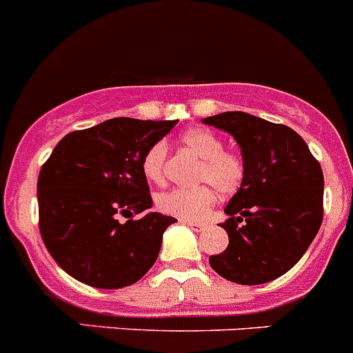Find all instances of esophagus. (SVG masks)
Wrapping results in <instances>:
<instances>
[{
    "mask_svg": "<svg viewBox=\"0 0 353 353\" xmlns=\"http://www.w3.org/2000/svg\"><path fill=\"white\" fill-rule=\"evenodd\" d=\"M184 225H188L192 230H195V232H202L203 228H205V225L203 223H196V221H183Z\"/></svg>",
    "mask_w": 353,
    "mask_h": 353,
    "instance_id": "34e87169",
    "label": "esophagus"
}]
</instances>
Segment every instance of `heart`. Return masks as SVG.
<instances>
[{
    "label": "heart",
    "instance_id": "1",
    "mask_svg": "<svg viewBox=\"0 0 353 353\" xmlns=\"http://www.w3.org/2000/svg\"><path fill=\"white\" fill-rule=\"evenodd\" d=\"M181 143L202 160L196 181L210 183L223 195H233L239 192L245 177V163L236 153L225 151V144L214 132L205 128H192L181 136ZM167 146L157 143L146 151L143 158V174L151 183L160 184L165 176ZM212 186L177 188L161 193L157 205L161 212L179 217L183 221H202L216 202V192Z\"/></svg>",
    "mask_w": 353,
    "mask_h": 353
}]
</instances>
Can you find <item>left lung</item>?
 Instances as JSON below:
<instances>
[{"label": "left lung", "mask_w": 353, "mask_h": 353, "mask_svg": "<svg viewBox=\"0 0 353 353\" xmlns=\"http://www.w3.org/2000/svg\"><path fill=\"white\" fill-rule=\"evenodd\" d=\"M202 123L239 144L245 177L225 207V251L209 258L226 281L259 285L284 275L301 259L322 223L324 176L301 136L243 111H226Z\"/></svg>", "instance_id": "1"}]
</instances>
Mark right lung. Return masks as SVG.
<instances>
[{"mask_svg": "<svg viewBox=\"0 0 353 353\" xmlns=\"http://www.w3.org/2000/svg\"><path fill=\"white\" fill-rule=\"evenodd\" d=\"M177 120L111 118L71 132L38 177L39 232L72 279L97 289L136 284L154 265L172 216L150 212L143 158ZM143 213L137 222L120 215Z\"/></svg>", "mask_w": 353, "mask_h": 353, "instance_id": "right-lung-1", "label": "right lung"}]
</instances>
